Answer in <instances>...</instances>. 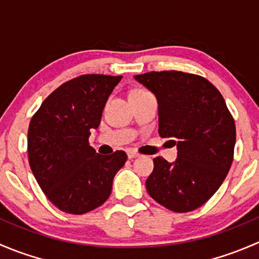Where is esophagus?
Segmentation results:
<instances>
[{"mask_svg":"<svg viewBox=\"0 0 259 259\" xmlns=\"http://www.w3.org/2000/svg\"><path fill=\"white\" fill-rule=\"evenodd\" d=\"M138 156H139V153H137V151H134V150H127V158L129 159L138 158Z\"/></svg>","mask_w":259,"mask_h":259,"instance_id":"1","label":"esophagus"}]
</instances>
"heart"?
<instances>
[{"label":"heart","instance_id":"obj_1","mask_svg":"<svg viewBox=\"0 0 259 259\" xmlns=\"http://www.w3.org/2000/svg\"><path fill=\"white\" fill-rule=\"evenodd\" d=\"M139 93H146V91H144V90H135V91H133L132 94H139Z\"/></svg>","mask_w":259,"mask_h":259}]
</instances>
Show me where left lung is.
<instances>
[{"instance_id":"obj_1","label":"left lung","mask_w":259,"mask_h":259,"mask_svg":"<svg viewBox=\"0 0 259 259\" xmlns=\"http://www.w3.org/2000/svg\"><path fill=\"white\" fill-rule=\"evenodd\" d=\"M158 100L159 135L170 138L178 158L154 159L149 195L177 213L204 204L226 179L236 144V124L215 86L182 71L135 75Z\"/></svg>"}]
</instances>
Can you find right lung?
<instances>
[{"instance_id": "obj_1", "label": "right lung", "mask_w": 259, "mask_h": 259, "mask_svg": "<svg viewBox=\"0 0 259 259\" xmlns=\"http://www.w3.org/2000/svg\"><path fill=\"white\" fill-rule=\"evenodd\" d=\"M122 76L82 75L62 83L41 104L27 133L31 170L60 210L83 214L110 197L115 174L127 156L100 155L89 145L104 106Z\"/></svg>"}]
</instances>
